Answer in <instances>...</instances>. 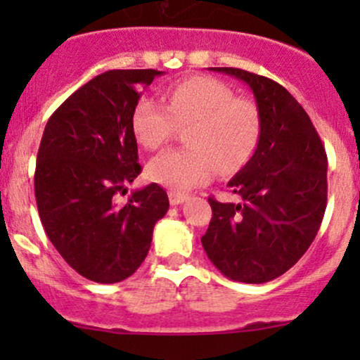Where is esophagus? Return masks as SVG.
I'll list each match as a JSON object with an SVG mask.
<instances>
[{"label": "esophagus", "mask_w": 360, "mask_h": 360, "mask_svg": "<svg viewBox=\"0 0 360 360\" xmlns=\"http://www.w3.org/2000/svg\"><path fill=\"white\" fill-rule=\"evenodd\" d=\"M184 200H186V195L177 193V191H169V202L170 205H181Z\"/></svg>", "instance_id": "1"}]
</instances>
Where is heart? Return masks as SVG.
Instances as JSON below:
<instances>
[{
  "label": "heart",
  "mask_w": 360,
  "mask_h": 360,
  "mask_svg": "<svg viewBox=\"0 0 360 360\" xmlns=\"http://www.w3.org/2000/svg\"><path fill=\"white\" fill-rule=\"evenodd\" d=\"M167 106L143 97L132 112V130L146 150H158L186 127L190 148L167 150L148 163V177L186 193L207 183L216 169L230 174L249 162L259 144L261 116L249 99L235 97L224 83L205 76L181 79L165 92Z\"/></svg>",
  "instance_id": "heart-1"
}]
</instances>
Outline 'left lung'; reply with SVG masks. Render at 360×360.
Masks as SVG:
<instances>
[{
    "mask_svg": "<svg viewBox=\"0 0 360 360\" xmlns=\"http://www.w3.org/2000/svg\"><path fill=\"white\" fill-rule=\"evenodd\" d=\"M249 85L261 137L228 183L240 202L210 197L202 245L214 266L237 282L263 284L297 263L314 242L328 203V157L301 104L274 79L237 68H210Z\"/></svg>",
    "mask_w": 360,
    "mask_h": 360,
    "instance_id": "left-lung-1",
    "label": "left lung"
}]
</instances>
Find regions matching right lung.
I'll return each mask as SVG.
<instances>
[{
  "instance_id": "add662e5",
  "label": "right lung",
  "mask_w": 360,
  "mask_h": 360,
  "mask_svg": "<svg viewBox=\"0 0 360 360\" xmlns=\"http://www.w3.org/2000/svg\"><path fill=\"white\" fill-rule=\"evenodd\" d=\"M155 69H112L68 97L46 122L34 172V197L45 233L85 278H129L151 248L153 228L169 210L157 183L120 203L141 174L132 112Z\"/></svg>"
}]
</instances>
